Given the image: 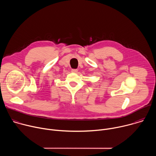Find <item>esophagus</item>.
I'll use <instances>...</instances> for the list:
<instances>
[{"label":"esophagus","mask_w":156,"mask_h":156,"mask_svg":"<svg viewBox=\"0 0 156 156\" xmlns=\"http://www.w3.org/2000/svg\"><path fill=\"white\" fill-rule=\"evenodd\" d=\"M72 72L73 73H76V72H78V70H77V69H72Z\"/></svg>","instance_id":"1"}]
</instances>
